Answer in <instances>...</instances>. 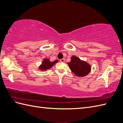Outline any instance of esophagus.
Wrapping results in <instances>:
<instances>
[{
  "label": "esophagus",
  "mask_w": 123,
  "mask_h": 123,
  "mask_svg": "<svg viewBox=\"0 0 123 123\" xmlns=\"http://www.w3.org/2000/svg\"><path fill=\"white\" fill-rule=\"evenodd\" d=\"M60 62H65V59H64V58L61 59V60H60Z\"/></svg>",
  "instance_id": "34e87169"
}]
</instances>
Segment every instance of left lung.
<instances>
[{
  "instance_id": "obj_1",
  "label": "left lung",
  "mask_w": 123,
  "mask_h": 123,
  "mask_svg": "<svg viewBox=\"0 0 123 123\" xmlns=\"http://www.w3.org/2000/svg\"><path fill=\"white\" fill-rule=\"evenodd\" d=\"M68 64L71 71L78 77H85L91 71V66L76 56L71 57V61Z\"/></svg>"
}]
</instances>
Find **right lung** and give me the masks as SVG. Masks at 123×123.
Here are the masks:
<instances>
[{
    "mask_svg": "<svg viewBox=\"0 0 123 123\" xmlns=\"http://www.w3.org/2000/svg\"><path fill=\"white\" fill-rule=\"evenodd\" d=\"M58 62V60H56V61L54 62H50L49 59H43L42 62V64L40 66V67H38V69L41 70L42 71L49 69L52 68L53 66Z\"/></svg>",
    "mask_w": 123,
    "mask_h": 123,
    "instance_id": "right-lung-1",
    "label": "right lung"
}]
</instances>
